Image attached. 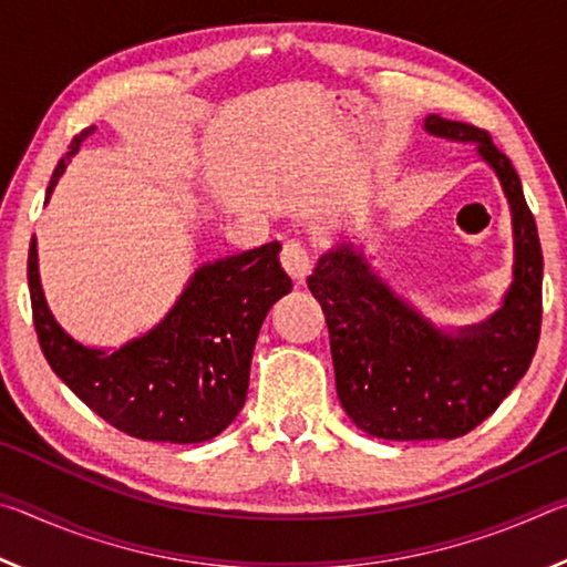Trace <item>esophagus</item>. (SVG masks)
Returning a JSON list of instances; mask_svg holds the SVG:
<instances>
[{
    "instance_id": "obj_1",
    "label": "esophagus",
    "mask_w": 567,
    "mask_h": 567,
    "mask_svg": "<svg viewBox=\"0 0 567 567\" xmlns=\"http://www.w3.org/2000/svg\"><path fill=\"white\" fill-rule=\"evenodd\" d=\"M280 260L282 267L287 272L295 277V282H302L307 272H310L312 260H310V249L302 243V239H287L282 245V252H280Z\"/></svg>"
}]
</instances>
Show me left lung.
<instances>
[{"label":"left lung","instance_id":"obj_1","mask_svg":"<svg viewBox=\"0 0 567 567\" xmlns=\"http://www.w3.org/2000/svg\"><path fill=\"white\" fill-rule=\"evenodd\" d=\"M427 134L473 142L495 172L513 217V282L491 318L445 330L392 292L360 247L324 252L307 287L330 330L334 385L348 417L380 440H455L511 395L537 348L543 318V252L520 177L491 134L427 114Z\"/></svg>","mask_w":567,"mask_h":567}]
</instances>
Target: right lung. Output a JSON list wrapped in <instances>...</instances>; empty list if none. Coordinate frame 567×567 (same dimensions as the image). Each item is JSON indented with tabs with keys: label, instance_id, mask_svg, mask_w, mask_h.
<instances>
[{
	"label": "right lung",
	"instance_id": "1",
	"mask_svg": "<svg viewBox=\"0 0 567 567\" xmlns=\"http://www.w3.org/2000/svg\"><path fill=\"white\" fill-rule=\"evenodd\" d=\"M92 132L87 127L72 140L44 205ZM280 249V243H267L197 267L155 328L104 350L74 340L54 320L32 237L27 280L44 358L84 405L122 433L175 445L213 440L243 410L257 334L270 307L292 290Z\"/></svg>",
	"mask_w": 567,
	"mask_h": 567
}]
</instances>
